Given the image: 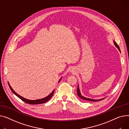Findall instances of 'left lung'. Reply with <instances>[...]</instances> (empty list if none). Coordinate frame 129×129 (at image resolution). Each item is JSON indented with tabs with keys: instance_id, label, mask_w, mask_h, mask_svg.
<instances>
[{
	"instance_id": "8db88e82",
	"label": "left lung",
	"mask_w": 129,
	"mask_h": 129,
	"mask_svg": "<svg viewBox=\"0 0 129 129\" xmlns=\"http://www.w3.org/2000/svg\"><path fill=\"white\" fill-rule=\"evenodd\" d=\"M113 43H114L115 46L117 47V48L119 49V50L120 51V48L119 47L118 45H117V44L114 41L113 42ZM121 52V51H120ZM77 94H78V95L80 97V98H81L82 100H86V101H92V102H97V101H101L102 100H104V98H103V99H101V100H93V99H91V98H87V97H85L83 96H82L80 93V89H79V85L78 86V88H77Z\"/></svg>"
}]
</instances>
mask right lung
<instances>
[{
    "label": "right lung",
    "mask_w": 129,
    "mask_h": 129,
    "mask_svg": "<svg viewBox=\"0 0 129 129\" xmlns=\"http://www.w3.org/2000/svg\"><path fill=\"white\" fill-rule=\"evenodd\" d=\"M61 79H60L59 81V82H60V81L61 80ZM8 84H9V87L10 88V89L11 90L12 92L16 95L17 97H18L19 98H20V99L23 101V102H24L25 103H27V104H33V105H37V104H43V103H45L47 102V101H48L50 99V98L52 96L53 94H54V91H55V89L53 90V91L48 95L47 96V97H45L44 98H42V99H40V100H27V99H26V98L23 97L22 96H21L20 95H19V94H18L16 92L14 91V90L12 88V87H11V86L10 85L9 83H8Z\"/></svg>",
    "instance_id": "1"
}]
</instances>
